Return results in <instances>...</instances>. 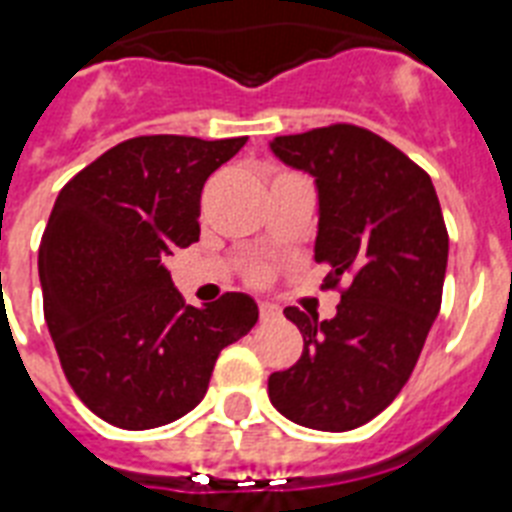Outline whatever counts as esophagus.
Listing matches in <instances>:
<instances>
[{"instance_id":"esophagus-1","label":"esophagus","mask_w":512,"mask_h":512,"mask_svg":"<svg viewBox=\"0 0 512 512\" xmlns=\"http://www.w3.org/2000/svg\"><path fill=\"white\" fill-rule=\"evenodd\" d=\"M279 305H273V303H260V319L263 321H273V319H279Z\"/></svg>"}]
</instances>
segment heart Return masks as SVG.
I'll return each instance as SVG.
<instances>
[{
    "instance_id": "1",
    "label": "heart",
    "mask_w": 512,
    "mask_h": 512,
    "mask_svg": "<svg viewBox=\"0 0 512 512\" xmlns=\"http://www.w3.org/2000/svg\"><path fill=\"white\" fill-rule=\"evenodd\" d=\"M268 276H271V273H268V268H255V271L249 273V281H255V284H265V281H268Z\"/></svg>"
}]
</instances>
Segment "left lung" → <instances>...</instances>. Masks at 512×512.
Returning <instances> with one entry per match:
<instances>
[{"mask_svg": "<svg viewBox=\"0 0 512 512\" xmlns=\"http://www.w3.org/2000/svg\"><path fill=\"white\" fill-rule=\"evenodd\" d=\"M319 191L316 263L342 289L335 319L287 308L303 335L295 366L268 377L287 420L342 433L385 409L409 380L444 292L449 233L430 175L388 140L329 124L271 143Z\"/></svg>", "mask_w": 512, "mask_h": 512, "instance_id": "obj_1", "label": "left lung"}]
</instances>
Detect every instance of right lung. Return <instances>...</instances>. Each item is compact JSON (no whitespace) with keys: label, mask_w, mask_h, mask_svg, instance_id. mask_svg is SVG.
I'll return each instance as SVG.
<instances>
[{"label":"right lung","mask_w":512,"mask_h":512,"mask_svg":"<svg viewBox=\"0 0 512 512\" xmlns=\"http://www.w3.org/2000/svg\"><path fill=\"white\" fill-rule=\"evenodd\" d=\"M247 138L143 135L63 185L39 244L44 321L74 393L100 420L148 430L199 404L257 303L225 292L185 305L164 260L199 241L207 177Z\"/></svg>","instance_id":"obj_1"}]
</instances>
